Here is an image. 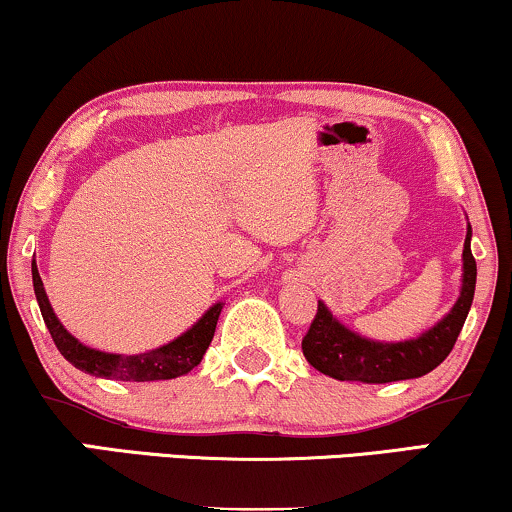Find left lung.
<instances>
[{"instance_id": "8db88e82", "label": "left lung", "mask_w": 512, "mask_h": 512, "mask_svg": "<svg viewBox=\"0 0 512 512\" xmlns=\"http://www.w3.org/2000/svg\"><path fill=\"white\" fill-rule=\"evenodd\" d=\"M470 238L472 229H467L463 250V291H460L453 310L434 329L405 343L367 341L338 324L324 303H319L317 315L303 336L307 362L338 381H365V384H389V381L424 377L434 367H439L458 341L474 298L477 262L472 257Z\"/></svg>"}]
</instances>
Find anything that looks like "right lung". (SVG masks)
<instances>
[{
    "label": "right lung",
    "mask_w": 512,
    "mask_h": 512,
    "mask_svg": "<svg viewBox=\"0 0 512 512\" xmlns=\"http://www.w3.org/2000/svg\"><path fill=\"white\" fill-rule=\"evenodd\" d=\"M33 286L35 298H38L42 319H45L49 334H52L54 346L59 353L71 362L80 372L92 374V377L104 379H119V381H159V379H176L188 374L190 369L200 365L202 355L209 348L214 338V329H217V319L221 312V305L217 303L209 307L205 317L197 322L193 329L186 334L178 336L176 341L166 343V346L150 350V353L140 355H114V353H100L73 338L69 331L61 326V322L54 315L52 305H49L45 286H42L40 272L33 260Z\"/></svg>",
    "instance_id": "obj_1"
}]
</instances>
